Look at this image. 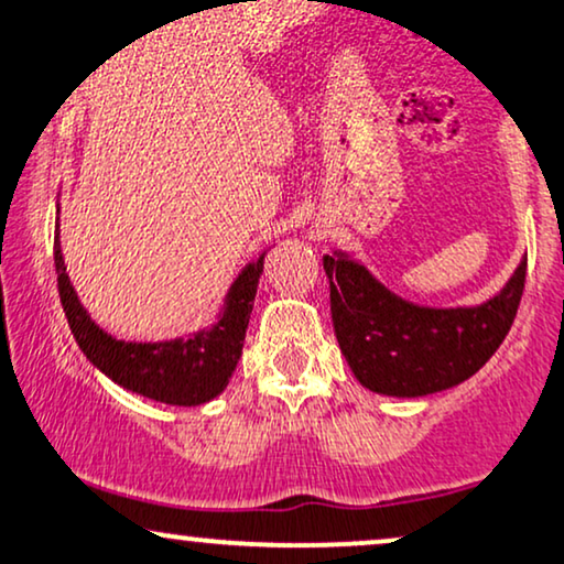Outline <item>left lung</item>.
Listing matches in <instances>:
<instances>
[{
    "instance_id": "1",
    "label": "left lung",
    "mask_w": 564,
    "mask_h": 564,
    "mask_svg": "<svg viewBox=\"0 0 564 564\" xmlns=\"http://www.w3.org/2000/svg\"><path fill=\"white\" fill-rule=\"evenodd\" d=\"M339 350L366 389L426 398L463 384L497 352L516 322L525 259L497 295L478 305L410 303L345 250L324 256Z\"/></svg>"
}]
</instances>
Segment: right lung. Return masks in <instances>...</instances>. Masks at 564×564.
<instances>
[{
  "label": "right lung",
  "instance_id": "right-lung-1",
  "mask_svg": "<svg viewBox=\"0 0 564 564\" xmlns=\"http://www.w3.org/2000/svg\"><path fill=\"white\" fill-rule=\"evenodd\" d=\"M263 256L248 261L229 284L217 322L187 337L162 343L117 339L90 318L67 276L65 256L59 246V204L57 232H54V269H57L59 301L65 308L73 337L94 368L128 392L164 402V405H204L225 392L238 366L246 339L248 318L253 311L256 290L263 271Z\"/></svg>",
  "mask_w": 564,
  "mask_h": 564
}]
</instances>
